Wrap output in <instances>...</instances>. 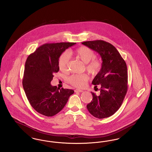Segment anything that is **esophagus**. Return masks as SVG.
Returning <instances> with one entry per match:
<instances>
[{
	"mask_svg": "<svg viewBox=\"0 0 152 152\" xmlns=\"http://www.w3.org/2000/svg\"><path fill=\"white\" fill-rule=\"evenodd\" d=\"M75 92L81 93V92H83V90H80V89H75Z\"/></svg>",
	"mask_w": 152,
	"mask_h": 152,
	"instance_id": "1",
	"label": "esophagus"
}]
</instances>
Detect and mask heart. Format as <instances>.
<instances>
[{
	"label": "heart",
	"instance_id": "obj_1",
	"mask_svg": "<svg viewBox=\"0 0 152 152\" xmlns=\"http://www.w3.org/2000/svg\"><path fill=\"white\" fill-rule=\"evenodd\" d=\"M74 54L76 58H79L86 64V69L87 71L92 75H96L101 69L100 63L96 59H94L95 54L93 50L89 48L82 46L76 50ZM69 58L66 52H64L61 55L58 60V66L62 72H66L68 69ZM89 77L86 74L73 75L68 78V82L74 87L83 88L87 84Z\"/></svg>",
	"mask_w": 152,
	"mask_h": 152
}]
</instances>
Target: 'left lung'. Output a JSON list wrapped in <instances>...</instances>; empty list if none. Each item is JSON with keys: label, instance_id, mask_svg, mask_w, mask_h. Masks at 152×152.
<instances>
[{"label": "left lung", "instance_id": "8db88e82", "mask_svg": "<svg viewBox=\"0 0 152 152\" xmlns=\"http://www.w3.org/2000/svg\"><path fill=\"white\" fill-rule=\"evenodd\" d=\"M97 52L102 58L100 72L92 81L101 85L100 94L92 93L93 99L87 105L89 112L96 118L112 116L121 107L128 90V72L125 61L110 43L98 40L82 43Z\"/></svg>", "mask_w": 152, "mask_h": 152}]
</instances>
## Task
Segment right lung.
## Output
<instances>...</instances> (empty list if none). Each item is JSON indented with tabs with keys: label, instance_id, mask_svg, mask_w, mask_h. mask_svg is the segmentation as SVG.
Wrapping results in <instances>:
<instances>
[{
	"label": "right lung",
	"instance_id": "1",
	"mask_svg": "<svg viewBox=\"0 0 152 152\" xmlns=\"http://www.w3.org/2000/svg\"><path fill=\"white\" fill-rule=\"evenodd\" d=\"M76 43H47L29 55L25 64L23 87L31 105L44 116H55L64 107L74 91L52 86L53 74L59 71L58 59Z\"/></svg>",
	"mask_w": 152,
	"mask_h": 152
}]
</instances>
